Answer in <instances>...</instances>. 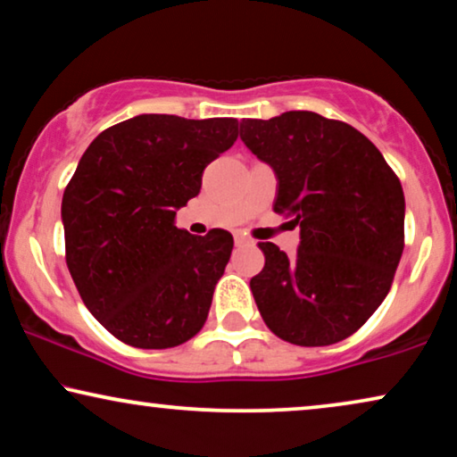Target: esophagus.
Returning <instances> with one entry per match:
<instances>
[{
    "mask_svg": "<svg viewBox=\"0 0 457 457\" xmlns=\"http://www.w3.org/2000/svg\"><path fill=\"white\" fill-rule=\"evenodd\" d=\"M234 242H236V245H238V246H246V245H251V238H246L245 234H236V236H234Z\"/></svg>",
    "mask_w": 457,
    "mask_h": 457,
    "instance_id": "obj_1",
    "label": "esophagus"
}]
</instances>
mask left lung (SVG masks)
<instances>
[{
  "mask_svg": "<svg viewBox=\"0 0 457 457\" xmlns=\"http://www.w3.org/2000/svg\"><path fill=\"white\" fill-rule=\"evenodd\" d=\"M240 139L276 173L273 211L301 228L295 257L259 242L265 267L251 290L261 318L292 345L345 340L391 290L403 253L399 178L363 133L318 112L242 119Z\"/></svg>",
  "mask_w": 457,
  "mask_h": 457,
  "instance_id": "obj_1",
  "label": "left lung"
}]
</instances>
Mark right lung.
<instances>
[{
    "label": "right lung",
    "mask_w": 457,
    "mask_h": 457,
    "mask_svg": "<svg viewBox=\"0 0 457 457\" xmlns=\"http://www.w3.org/2000/svg\"><path fill=\"white\" fill-rule=\"evenodd\" d=\"M236 137V119L139 114L79 161L62 196L66 265L85 307L125 345L169 349L204 326L234 238L192 236L175 215Z\"/></svg>",
    "instance_id": "obj_1"
}]
</instances>
